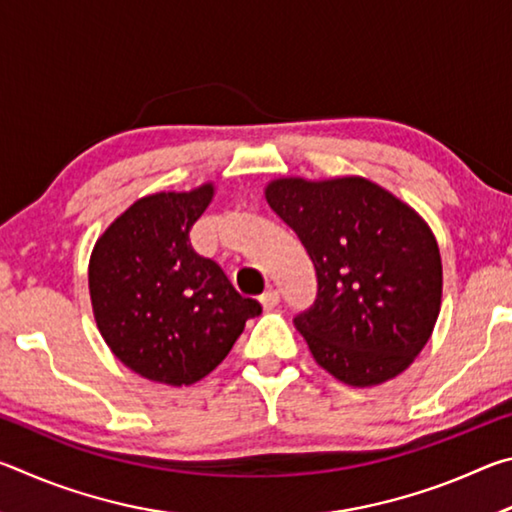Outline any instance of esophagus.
<instances>
[{"label":"esophagus","instance_id":"esophagus-1","mask_svg":"<svg viewBox=\"0 0 512 512\" xmlns=\"http://www.w3.org/2000/svg\"><path fill=\"white\" fill-rule=\"evenodd\" d=\"M259 302H262L264 309H273L277 302H280V293H277L275 289H266L262 293V298H259Z\"/></svg>","mask_w":512,"mask_h":512}]
</instances>
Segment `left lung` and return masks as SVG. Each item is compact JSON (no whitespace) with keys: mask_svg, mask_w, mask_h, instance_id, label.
Wrapping results in <instances>:
<instances>
[{"mask_svg":"<svg viewBox=\"0 0 512 512\" xmlns=\"http://www.w3.org/2000/svg\"><path fill=\"white\" fill-rule=\"evenodd\" d=\"M264 194L316 268V302L293 323L318 366L354 388L409 368L443 298V264L427 221L361 176L275 178Z\"/></svg>","mask_w":512,"mask_h":512,"instance_id":"left-lung-1","label":"left lung"}]
</instances>
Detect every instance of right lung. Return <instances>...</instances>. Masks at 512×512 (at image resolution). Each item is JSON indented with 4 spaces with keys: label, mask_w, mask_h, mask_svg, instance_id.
<instances>
[{
    "label": "right lung",
    "mask_w": 512,
    "mask_h": 512,
    "mask_svg": "<svg viewBox=\"0 0 512 512\" xmlns=\"http://www.w3.org/2000/svg\"><path fill=\"white\" fill-rule=\"evenodd\" d=\"M212 198L214 183L144 196L92 248L90 300L103 341L126 368L158 384L189 386L210 375L246 320L262 314L189 244Z\"/></svg>",
    "instance_id": "right-lung-1"
}]
</instances>
